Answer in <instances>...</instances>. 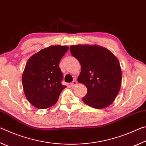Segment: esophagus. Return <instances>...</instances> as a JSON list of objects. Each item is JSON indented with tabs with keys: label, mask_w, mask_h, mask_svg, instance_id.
I'll use <instances>...</instances> for the list:
<instances>
[{
	"label": "esophagus",
	"mask_w": 146,
	"mask_h": 146,
	"mask_svg": "<svg viewBox=\"0 0 146 146\" xmlns=\"http://www.w3.org/2000/svg\"><path fill=\"white\" fill-rule=\"evenodd\" d=\"M76 84H77V82H76V80H73V82H71V83L70 84V86H71L72 88H74V87H75Z\"/></svg>",
	"instance_id": "1"
}]
</instances>
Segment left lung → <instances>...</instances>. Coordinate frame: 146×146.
Instances as JSON below:
<instances>
[{"mask_svg": "<svg viewBox=\"0 0 146 146\" xmlns=\"http://www.w3.org/2000/svg\"><path fill=\"white\" fill-rule=\"evenodd\" d=\"M70 53L81 65L78 82L87 88L83 102L90 107L103 109L114 102L122 82L118 58L107 48L96 45H73Z\"/></svg>", "mask_w": 146, "mask_h": 146, "instance_id": "8db88e82", "label": "left lung"}]
</instances>
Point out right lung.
Here are the masks:
<instances>
[{
    "mask_svg": "<svg viewBox=\"0 0 146 146\" xmlns=\"http://www.w3.org/2000/svg\"><path fill=\"white\" fill-rule=\"evenodd\" d=\"M69 49L67 46H51L28 59L22 82L27 99L34 107L46 109L55 104L66 86L61 84L63 73L58 64Z\"/></svg>",
    "mask_w": 146,
    "mask_h": 146,
    "instance_id": "right-lung-1",
    "label": "right lung"
}]
</instances>
